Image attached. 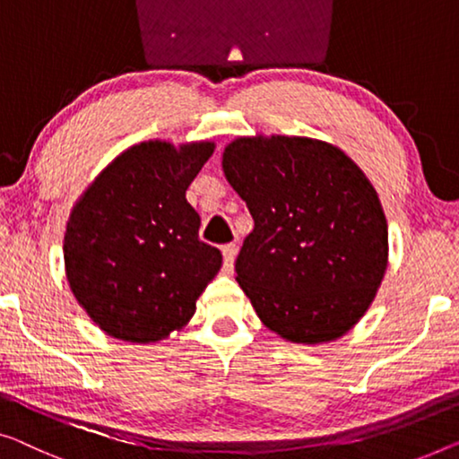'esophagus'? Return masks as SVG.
Listing matches in <instances>:
<instances>
[{
    "mask_svg": "<svg viewBox=\"0 0 459 459\" xmlns=\"http://www.w3.org/2000/svg\"><path fill=\"white\" fill-rule=\"evenodd\" d=\"M235 255H237V247L235 245H224L222 247V257H224V265H227V270H232V264H235Z\"/></svg>",
    "mask_w": 459,
    "mask_h": 459,
    "instance_id": "esophagus-1",
    "label": "esophagus"
}]
</instances>
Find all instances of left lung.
<instances>
[{
	"label": "left lung",
	"mask_w": 459,
	"mask_h": 459,
	"mask_svg": "<svg viewBox=\"0 0 459 459\" xmlns=\"http://www.w3.org/2000/svg\"><path fill=\"white\" fill-rule=\"evenodd\" d=\"M255 227L235 270L262 324L295 344H325L359 324L387 270V221L360 167L333 143L247 135L222 152Z\"/></svg>",
	"instance_id": "left-lung-1"
}]
</instances>
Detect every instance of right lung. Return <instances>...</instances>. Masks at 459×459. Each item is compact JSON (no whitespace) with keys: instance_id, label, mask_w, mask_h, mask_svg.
<instances>
[{"instance_id":"right-lung-1","label":"right lung","mask_w":459,"mask_h":459,"mask_svg":"<svg viewBox=\"0 0 459 459\" xmlns=\"http://www.w3.org/2000/svg\"><path fill=\"white\" fill-rule=\"evenodd\" d=\"M214 142L148 140L123 150L74 204L64 235L65 278L108 336L152 344L179 332L221 270L197 237L186 191Z\"/></svg>"}]
</instances>
